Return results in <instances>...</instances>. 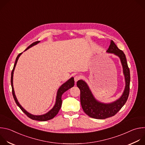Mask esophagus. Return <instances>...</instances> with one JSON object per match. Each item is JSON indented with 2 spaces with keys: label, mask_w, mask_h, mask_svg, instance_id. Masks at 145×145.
Returning a JSON list of instances; mask_svg holds the SVG:
<instances>
[{
  "label": "esophagus",
  "mask_w": 145,
  "mask_h": 145,
  "mask_svg": "<svg viewBox=\"0 0 145 145\" xmlns=\"http://www.w3.org/2000/svg\"><path fill=\"white\" fill-rule=\"evenodd\" d=\"M80 76H76L75 77H74V81L76 82L78 80H79L80 79Z\"/></svg>",
  "instance_id": "obj_1"
}]
</instances>
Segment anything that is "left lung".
Returning <instances> with one entry per match:
<instances>
[{
    "mask_svg": "<svg viewBox=\"0 0 145 145\" xmlns=\"http://www.w3.org/2000/svg\"><path fill=\"white\" fill-rule=\"evenodd\" d=\"M106 52L114 54L120 58L125 80V89L121 96L113 102L103 103L95 97L84 80H80L77 82V86L80 90V102L82 110L89 116L98 119H104L114 116L125 105L130 91V69L125 53L118 49L112 40H111L110 45Z\"/></svg>",
    "mask_w": 145,
    "mask_h": 145,
    "instance_id": "left-lung-1",
    "label": "left lung"
}]
</instances>
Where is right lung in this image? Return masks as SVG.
I'll return each mask as SVG.
<instances>
[{
    "label": "right lung",
    "mask_w": 145,
    "mask_h": 145,
    "mask_svg": "<svg viewBox=\"0 0 145 145\" xmlns=\"http://www.w3.org/2000/svg\"><path fill=\"white\" fill-rule=\"evenodd\" d=\"M40 42V41H36V42L33 43L32 44H31L30 46H29L27 47V48L26 49H25V51L27 50V49H29V48L33 47V46H35V45L38 44V43ZM23 53H20L18 55L16 60H15V64L14 65V68L13 69L12 71L11 72V87H12V95L14 97V99L15 101V103H16L17 106L20 108L21 110L29 118H30V119H33V120H39V121H46V120H49L50 119H53L54 116H56V115L58 113L61 107V105H62V99H61V97L63 94L66 92L67 90H68L69 89L71 88L72 87H73L74 85V78L72 77L71 78H70L68 80H67L63 84H62L60 87L58 88L57 92V96H56V103L55 105L53 106V107L48 112H46L45 114L43 115H33L29 112H28L25 109H24V107H22V106L19 104V103L18 102L17 98L16 97V95L15 94V91H14V87H13V75H14V72L16 65V63L18 62V60L19 58V57Z\"/></svg>",
    "instance_id": "right-lung-1"
}]
</instances>
